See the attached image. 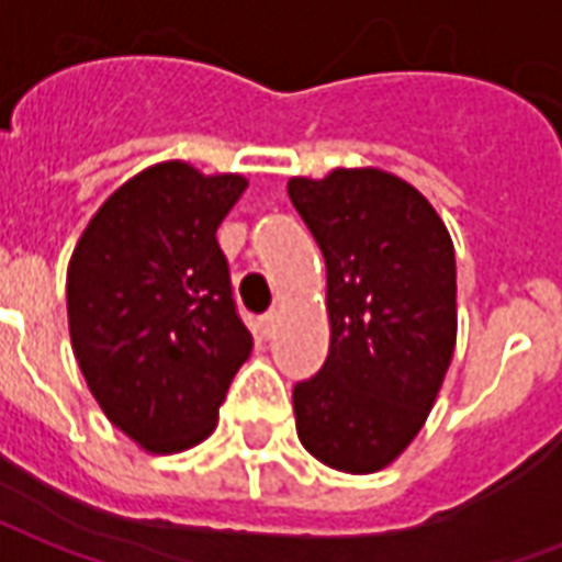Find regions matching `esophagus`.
Segmentation results:
<instances>
[{
	"mask_svg": "<svg viewBox=\"0 0 562 562\" xmlns=\"http://www.w3.org/2000/svg\"><path fill=\"white\" fill-rule=\"evenodd\" d=\"M277 325H280V313H268V316H261V322H258L261 337H273V334H277Z\"/></svg>",
	"mask_w": 562,
	"mask_h": 562,
	"instance_id": "esophagus-1",
	"label": "esophagus"
}]
</instances>
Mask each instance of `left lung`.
Here are the masks:
<instances>
[{"mask_svg":"<svg viewBox=\"0 0 562 562\" xmlns=\"http://www.w3.org/2000/svg\"><path fill=\"white\" fill-rule=\"evenodd\" d=\"M328 268L330 346L294 385L297 439L325 467L385 470L434 409L458 340L454 244L434 204L382 168L292 177Z\"/></svg>","mask_w":562,"mask_h":562,"instance_id":"left-lung-1","label":"left lung"}]
</instances>
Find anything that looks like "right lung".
Segmentation results:
<instances>
[{
  "label": "right lung",
  "mask_w": 562,
  "mask_h": 562,
  "mask_svg": "<svg viewBox=\"0 0 562 562\" xmlns=\"http://www.w3.org/2000/svg\"><path fill=\"white\" fill-rule=\"evenodd\" d=\"M244 173L149 165L95 210L66 277L68 334L108 422L149 454L204 442L252 352L216 228Z\"/></svg>",
  "instance_id": "1"
}]
</instances>
